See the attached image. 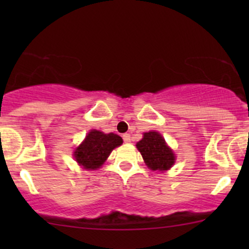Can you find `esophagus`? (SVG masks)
<instances>
[{"mask_svg":"<svg viewBox=\"0 0 249 249\" xmlns=\"http://www.w3.org/2000/svg\"><path fill=\"white\" fill-rule=\"evenodd\" d=\"M123 141H124L125 144H128V142H131L130 134H128V133H124V134H123Z\"/></svg>","mask_w":249,"mask_h":249,"instance_id":"esophagus-1","label":"esophagus"}]
</instances>
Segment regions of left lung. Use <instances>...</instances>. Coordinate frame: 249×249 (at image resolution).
Instances as JSON below:
<instances>
[{
    "label": "left lung",
    "mask_w": 249,
    "mask_h": 249,
    "mask_svg": "<svg viewBox=\"0 0 249 249\" xmlns=\"http://www.w3.org/2000/svg\"><path fill=\"white\" fill-rule=\"evenodd\" d=\"M137 148L151 170L166 171L174 164L176 158L172 150L167 146L161 134L156 131L144 133V138L137 142Z\"/></svg>",
    "instance_id": "1"
}]
</instances>
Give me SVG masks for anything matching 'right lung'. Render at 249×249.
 Listing matches in <instances>:
<instances>
[{"label": "right lung", "mask_w": 249, "mask_h": 249, "mask_svg": "<svg viewBox=\"0 0 249 249\" xmlns=\"http://www.w3.org/2000/svg\"><path fill=\"white\" fill-rule=\"evenodd\" d=\"M123 144L122 137L115 133H103L92 130L85 141L76 148L75 158L78 164L88 170H96L107 160L113 148Z\"/></svg>", "instance_id": "add662e5"}]
</instances>
